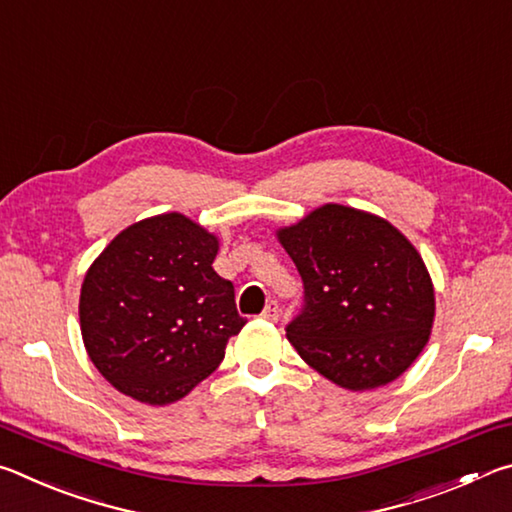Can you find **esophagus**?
<instances>
[{
    "label": "esophagus",
    "mask_w": 512,
    "mask_h": 512,
    "mask_svg": "<svg viewBox=\"0 0 512 512\" xmlns=\"http://www.w3.org/2000/svg\"><path fill=\"white\" fill-rule=\"evenodd\" d=\"M262 318L271 320V323H275V320L280 318V307H277V302H268V305L262 311Z\"/></svg>",
    "instance_id": "esophagus-1"
}]
</instances>
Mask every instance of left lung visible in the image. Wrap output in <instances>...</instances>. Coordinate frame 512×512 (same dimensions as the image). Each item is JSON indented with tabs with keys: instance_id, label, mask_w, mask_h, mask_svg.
<instances>
[{
	"instance_id": "obj_1",
	"label": "left lung",
	"mask_w": 512,
	"mask_h": 512,
	"mask_svg": "<svg viewBox=\"0 0 512 512\" xmlns=\"http://www.w3.org/2000/svg\"><path fill=\"white\" fill-rule=\"evenodd\" d=\"M277 239L305 284L287 339L311 368L348 391H370L418 359L436 298L420 253L395 225L327 203Z\"/></svg>"
}]
</instances>
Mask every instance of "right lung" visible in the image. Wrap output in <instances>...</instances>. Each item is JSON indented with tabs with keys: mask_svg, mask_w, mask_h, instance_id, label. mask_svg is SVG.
<instances>
[{
	"mask_svg": "<svg viewBox=\"0 0 512 512\" xmlns=\"http://www.w3.org/2000/svg\"><path fill=\"white\" fill-rule=\"evenodd\" d=\"M219 239L178 212L121 230L81 287V334L119 393L162 406L212 375L246 318L214 271Z\"/></svg>",
	"mask_w": 512,
	"mask_h": 512,
	"instance_id": "1",
	"label": "right lung"
}]
</instances>
